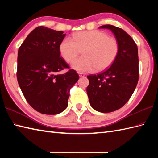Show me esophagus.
Returning a JSON list of instances; mask_svg holds the SVG:
<instances>
[{"label":"esophagus","mask_w":158,"mask_h":158,"mask_svg":"<svg viewBox=\"0 0 158 158\" xmlns=\"http://www.w3.org/2000/svg\"><path fill=\"white\" fill-rule=\"evenodd\" d=\"M78 74H79V75L80 77H83L85 76V74L83 73H78Z\"/></svg>","instance_id":"esophagus-1"}]
</instances>
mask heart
<instances>
[{
  "label": "heart",
  "instance_id": "heart-1",
  "mask_svg": "<svg viewBox=\"0 0 158 158\" xmlns=\"http://www.w3.org/2000/svg\"><path fill=\"white\" fill-rule=\"evenodd\" d=\"M63 58L73 62L83 51V56L73 62L72 67L79 72H89L95 69L101 71L115 60L119 51L117 40L100 31H81L73 35V40L64 39L60 46Z\"/></svg>",
  "mask_w": 158,
  "mask_h": 158
}]
</instances>
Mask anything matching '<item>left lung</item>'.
Listing matches in <instances>:
<instances>
[{"mask_svg": "<svg viewBox=\"0 0 158 158\" xmlns=\"http://www.w3.org/2000/svg\"><path fill=\"white\" fill-rule=\"evenodd\" d=\"M115 35L119 51L110 67L97 75H88L87 93L90 105L101 113L118 110L130 98L139 77L138 48L131 36L122 28L104 25Z\"/></svg>", "mask_w": 158, "mask_h": 158, "instance_id": "obj_1", "label": "left lung"}]
</instances>
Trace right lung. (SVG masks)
<instances>
[{"label": "right lung", "mask_w": 158, "mask_h": 158, "mask_svg": "<svg viewBox=\"0 0 158 158\" xmlns=\"http://www.w3.org/2000/svg\"><path fill=\"white\" fill-rule=\"evenodd\" d=\"M66 34L45 26L30 33L18 53L17 79L26 101L36 111L56 115L68 106L70 89L79 76L60 57ZM67 68L66 73H56Z\"/></svg>", "instance_id": "1"}]
</instances>
